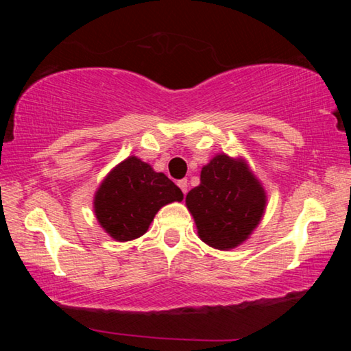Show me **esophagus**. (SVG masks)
Here are the masks:
<instances>
[{"label": "esophagus", "instance_id": "esophagus-1", "mask_svg": "<svg viewBox=\"0 0 351 351\" xmlns=\"http://www.w3.org/2000/svg\"><path fill=\"white\" fill-rule=\"evenodd\" d=\"M178 187H180V189L182 190V193L186 195V193H187V187H189L187 180H181V181H178Z\"/></svg>", "mask_w": 351, "mask_h": 351}]
</instances>
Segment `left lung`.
<instances>
[{"label":"left lung","instance_id":"obj_1","mask_svg":"<svg viewBox=\"0 0 351 351\" xmlns=\"http://www.w3.org/2000/svg\"><path fill=\"white\" fill-rule=\"evenodd\" d=\"M186 206L206 245L229 251L249 239L266 209V192L245 159L219 153L201 170Z\"/></svg>","mask_w":351,"mask_h":351}]
</instances>
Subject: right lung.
I'll use <instances>...</instances> for the list:
<instances>
[{
  "instance_id": "1",
  "label": "right lung",
  "mask_w": 351,
  "mask_h": 351,
  "mask_svg": "<svg viewBox=\"0 0 351 351\" xmlns=\"http://www.w3.org/2000/svg\"><path fill=\"white\" fill-rule=\"evenodd\" d=\"M181 189L152 165L130 156L117 164L94 195V213L116 241L139 239L162 206L182 201Z\"/></svg>"
}]
</instances>
